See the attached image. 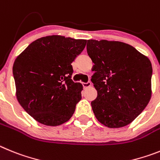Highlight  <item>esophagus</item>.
I'll return each mask as SVG.
<instances>
[{"label":"esophagus","instance_id":"esophagus-1","mask_svg":"<svg viewBox=\"0 0 160 160\" xmlns=\"http://www.w3.org/2000/svg\"><path fill=\"white\" fill-rule=\"evenodd\" d=\"M82 85H83V87L84 88H89L92 86V83H91L90 81H88L87 83H82Z\"/></svg>","mask_w":160,"mask_h":160}]
</instances>
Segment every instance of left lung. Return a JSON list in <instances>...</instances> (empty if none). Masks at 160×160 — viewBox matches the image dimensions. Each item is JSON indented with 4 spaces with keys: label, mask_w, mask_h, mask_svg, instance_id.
I'll return each instance as SVG.
<instances>
[{
    "label": "left lung",
    "mask_w": 160,
    "mask_h": 160,
    "mask_svg": "<svg viewBox=\"0 0 160 160\" xmlns=\"http://www.w3.org/2000/svg\"><path fill=\"white\" fill-rule=\"evenodd\" d=\"M94 63L91 81L97 97L91 102L95 116L111 128L132 123L152 96V63L136 48L119 41L88 40Z\"/></svg>",
    "instance_id": "left-lung-1"
}]
</instances>
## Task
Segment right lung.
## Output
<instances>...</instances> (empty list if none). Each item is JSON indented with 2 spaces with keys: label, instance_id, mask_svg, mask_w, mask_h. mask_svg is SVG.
Listing matches in <instances>:
<instances>
[{
  "label": "right lung",
  "instance_id": "add662e5",
  "mask_svg": "<svg viewBox=\"0 0 160 160\" xmlns=\"http://www.w3.org/2000/svg\"><path fill=\"white\" fill-rule=\"evenodd\" d=\"M86 40L48 36L29 44L12 67L17 98L37 122L58 126L69 120L81 100L83 86L72 80V63Z\"/></svg>",
  "mask_w": 160,
  "mask_h": 160
}]
</instances>
